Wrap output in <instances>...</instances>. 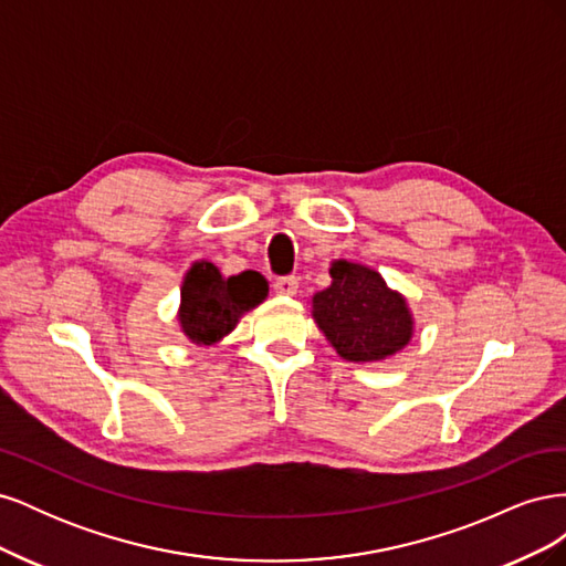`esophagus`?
Wrapping results in <instances>:
<instances>
[{"instance_id": "esophagus-1", "label": "esophagus", "mask_w": 566, "mask_h": 566, "mask_svg": "<svg viewBox=\"0 0 566 566\" xmlns=\"http://www.w3.org/2000/svg\"><path fill=\"white\" fill-rule=\"evenodd\" d=\"M297 287H300V281L295 276H281L273 281V293L283 297H293L297 293Z\"/></svg>"}]
</instances>
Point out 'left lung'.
Segmentation results:
<instances>
[{
    "label": "left lung",
    "instance_id": "1",
    "mask_svg": "<svg viewBox=\"0 0 566 566\" xmlns=\"http://www.w3.org/2000/svg\"><path fill=\"white\" fill-rule=\"evenodd\" d=\"M333 283L312 300V314L335 352L347 361H382L413 337V316L403 295L387 287L378 271L337 260Z\"/></svg>",
    "mask_w": 566,
    "mask_h": 566
}]
</instances>
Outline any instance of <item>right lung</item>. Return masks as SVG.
<instances>
[{
  "instance_id": "obj_1",
  "label": "right lung",
  "mask_w": 566,
  "mask_h": 566,
  "mask_svg": "<svg viewBox=\"0 0 566 566\" xmlns=\"http://www.w3.org/2000/svg\"><path fill=\"white\" fill-rule=\"evenodd\" d=\"M269 283L256 271L224 279L212 262H196L181 283L179 323L184 335L196 345L210 347L229 335L238 318L262 304Z\"/></svg>"
}]
</instances>
